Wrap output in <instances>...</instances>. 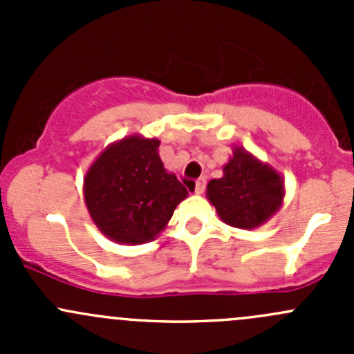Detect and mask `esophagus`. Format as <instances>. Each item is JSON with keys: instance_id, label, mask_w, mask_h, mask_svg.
Returning a JSON list of instances; mask_svg holds the SVG:
<instances>
[{"instance_id": "obj_1", "label": "esophagus", "mask_w": 354, "mask_h": 354, "mask_svg": "<svg viewBox=\"0 0 354 354\" xmlns=\"http://www.w3.org/2000/svg\"><path fill=\"white\" fill-rule=\"evenodd\" d=\"M205 185H207V180L205 178H198L197 181H195V194H203V190H205Z\"/></svg>"}]
</instances>
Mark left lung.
<instances>
[{"mask_svg": "<svg viewBox=\"0 0 354 354\" xmlns=\"http://www.w3.org/2000/svg\"><path fill=\"white\" fill-rule=\"evenodd\" d=\"M207 198L226 224L255 230L279 210L284 180L269 164L236 147L223 167V178L210 180L207 185Z\"/></svg>", "mask_w": 354, "mask_h": 354, "instance_id": "obj_1", "label": "left lung"}]
</instances>
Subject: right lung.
<instances>
[{
    "mask_svg": "<svg viewBox=\"0 0 354 354\" xmlns=\"http://www.w3.org/2000/svg\"><path fill=\"white\" fill-rule=\"evenodd\" d=\"M159 144L157 138L130 135L104 149L85 174L88 214L116 243L152 241L188 197L178 178L164 169Z\"/></svg>",
    "mask_w": 354,
    "mask_h": 354,
    "instance_id": "1",
    "label": "right lung"
}]
</instances>
